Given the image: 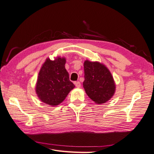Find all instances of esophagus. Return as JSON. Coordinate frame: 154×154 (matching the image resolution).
Instances as JSON below:
<instances>
[{
    "label": "esophagus",
    "instance_id": "1",
    "mask_svg": "<svg viewBox=\"0 0 154 154\" xmlns=\"http://www.w3.org/2000/svg\"><path fill=\"white\" fill-rule=\"evenodd\" d=\"M74 84L77 88H80L81 87V83L80 82H74Z\"/></svg>",
    "mask_w": 154,
    "mask_h": 154
}]
</instances>
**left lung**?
Returning <instances> with one entry per match:
<instances>
[{
	"label": "left lung",
	"instance_id": "8db88e82",
	"mask_svg": "<svg viewBox=\"0 0 154 154\" xmlns=\"http://www.w3.org/2000/svg\"><path fill=\"white\" fill-rule=\"evenodd\" d=\"M83 88L88 96L97 104L109 100L115 92V83L112 74L104 65L98 62H84Z\"/></svg>",
	"mask_w": 154,
	"mask_h": 154
}]
</instances>
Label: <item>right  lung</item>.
Wrapping results in <instances>:
<instances>
[{
    "label": "right lung",
    "instance_id": "1",
    "mask_svg": "<svg viewBox=\"0 0 154 154\" xmlns=\"http://www.w3.org/2000/svg\"><path fill=\"white\" fill-rule=\"evenodd\" d=\"M66 61L60 57L54 61L48 58L39 72L36 94L42 101L51 106L61 103L75 87L69 80Z\"/></svg>",
    "mask_w": 154,
    "mask_h": 154
}]
</instances>
